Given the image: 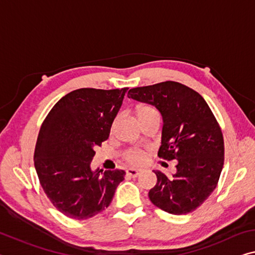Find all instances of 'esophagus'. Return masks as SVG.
I'll return each mask as SVG.
<instances>
[{
    "mask_svg": "<svg viewBox=\"0 0 255 255\" xmlns=\"http://www.w3.org/2000/svg\"><path fill=\"white\" fill-rule=\"evenodd\" d=\"M140 171L142 170H138V169H134V168H129V169H127V176H129V177H138L139 176V173H140Z\"/></svg>",
    "mask_w": 255,
    "mask_h": 255,
    "instance_id": "obj_1",
    "label": "esophagus"
}]
</instances>
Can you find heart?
<instances>
[{
    "mask_svg": "<svg viewBox=\"0 0 255 255\" xmlns=\"http://www.w3.org/2000/svg\"><path fill=\"white\" fill-rule=\"evenodd\" d=\"M155 112H157V111L153 107L140 106L138 109H137V117H138V119H139L144 116L152 115V113H155ZM124 157L128 163L138 165V164H142L145 161V159H146V153H145L143 149L132 148V149H129V151H127Z\"/></svg>",
    "mask_w": 255,
    "mask_h": 255,
    "instance_id": "1",
    "label": "heart"
}]
</instances>
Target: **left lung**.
<instances>
[{"label": "left lung", "instance_id": "1", "mask_svg": "<svg viewBox=\"0 0 255 255\" xmlns=\"http://www.w3.org/2000/svg\"><path fill=\"white\" fill-rule=\"evenodd\" d=\"M128 98L160 111L163 127L157 155L178 162L172 177L154 171L157 181L149 200L171 215L194 211L215 191L224 167V137L211 109L199 93L177 82L131 88Z\"/></svg>", "mask_w": 255, "mask_h": 255}]
</instances>
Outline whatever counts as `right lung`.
Listing matches in <instances>:
<instances>
[{
  "instance_id": "1",
  "label": "right lung",
  "mask_w": 255,
  "mask_h": 255,
  "mask_svg": "<svg viewBox=\"0 0 255 255\" xmlns=\"http://www.w3.org/2000/svg\"><path fill=\"white\" fill-rule=\"evenodd\" d=\"M127 87L79 88L48 112L36 142L34 162L39 183L64 216L84 220L110 205L124 170L93 171L94 148L108 139Z\"/></svg>"
}]
</instances>
